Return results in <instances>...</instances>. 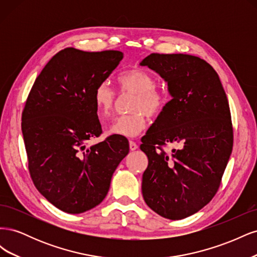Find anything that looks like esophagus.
I'll return each mask as SVG.
<instances>
[{"label": "esophagus", "mask_w": 257, "mask_h": 257, "mask_svg": "<svg viewBox=\"0 0 257 257\" xmlns=\"http://www.w3.org/2000/svg\"><path fill=\"white\" fill-rule=\"evenodd\" d=\"M137 148H138V145H137L135 142H133V141H130V149H131L132 151L136 150Z\"/></svg>", "instance_id": "obj_1"}]
</instances>
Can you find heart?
I'll return each instance as SVG.
<instances>
[{
  "mask_svg": "<svg viewBox=\"0 0 257 257\" xmlns=\"http://www.w3.org/2000/svg\"><path fill=\"white\" fill-rule=\"evenodd\" d=\"M121 92L134 94L130 114L115 118L107 128V134L120 137H136L146 128L148 115L157 116L168 102L166 90L158 87L154 77L142 68H133L118 76ZM93 100L99 116H107L112 111L115 92L108 81L99 82L93 93Z\"/></svg>",
  "mask_w": 257,
  "mask_h": 257,
  "instance_id": "heart-1",
  "label": "heart"
}]
</instances>
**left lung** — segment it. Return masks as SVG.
Wrapping results in <instances>:
<instances>
[{
    "label": "left lung",
    "mask_w": 257,
    "mask_h": 257,
    "mask_svg": "<svg viewBox=\"0 0 257 257\" xmlns=\"http://www.w3.org/2000/svg\"><path fill=\"white\" fill-rule=\"evenodd\" d=\"M141 65L157 72L173 96L142 138L143 196L161 216L181 220L220 188L234 143L227 96L213 67L198 57L151 53ZM174 142L181 148L167 155L162 147Z\"/></svg>",
    "instance_id": "obj_1"
}]
</instances>
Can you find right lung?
Segmentation results:
<instances>
[{
  "label": "right lung",
  "instance_id": "right-lung-1",
  "mask_svg": "<svg viewBox=\"0 0 257 257\" xmlns=\"http://www.w3.org/2000/svg\"><path fill=\"white\" fill-rule=\"evenodd\" d=\"M122 59L118 50L65 48L46 64L29 93L21 130L30 176L64 212L82 213L102 203L128 153L125 137L89 144L102 134L93 93Z\"/></svg>",
  "mask_w": 257,
  "mask_h": 257
}]
</instances>
